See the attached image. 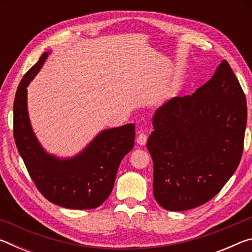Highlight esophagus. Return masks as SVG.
Masks as SVG:
<instances>
[{
    "label": "esophagus",
    "mask_w": 252,
    "mask_h": 252,
    "mask_svg": "<svg viewBox=\"0 0 252 252\" xmlns=\"http://www.w3.org/2000/svg\"><path fill=\"white\" fill-rule=\"evenodd\" d=\"M147 141H148V135L147 133H144V132L140 133L138 135V138H136V143L140 144V146H144V144L147 143Z\"/></svg>",
    "instance_id": "34e87169"
}]
</instances>
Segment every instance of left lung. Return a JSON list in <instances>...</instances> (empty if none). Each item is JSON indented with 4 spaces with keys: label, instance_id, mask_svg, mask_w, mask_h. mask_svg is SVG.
Instances as JSON below:
<instances>
[{
    "label": "left lung",
    "instance_id": "left-lung-1",
    "mask_svg": "<svg viewBox=\"0 0 252 252\" xmlns=\"http://www.w3.org/2000/svg\"><path fill=\"white\" fill-rule=\"evenodd\" d=\"M147 148L153 161V195L169 211L201 206L222 189L240 163L247 126L241 85L223 60L192 95L156 111Z\"/></svg>",
    "mask_w": 252,
    "mask_h": 252
}]
</instances>
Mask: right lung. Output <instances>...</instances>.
<instances>
[{"instance_id":"add662e5","label":"right lung","mask_w":252,"mask_h":252,"mask_svg":"<svg viewBox=\"0 0 252 252\" xmlns=\"http://www.w3.org/2000/svg\"><path fill=\"white\" fill-rule=\"evenodd\" d=\"M48 52L30 69L19 84L13 105V132L20 156L37 190L50 202L67 209H94L111 193L118 168L134 146V125L102 131L71 159H58L37 142L30 125L27 87L43 65Z\"/></svg>"}]
</instances>
